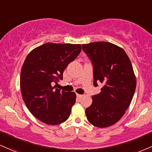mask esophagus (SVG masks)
Listing matches in <instances>:
<instances>
[{
    "label": "esophagus",
    "instance_id": "1",
    "mask_svg": "<svg viewBox=\"0 0 152 152\" xmlns=\"http://www.w3.org/2000/svg\"><path fill=\"white\" fill-rule=\"evenodd\" d=\"M76 96H77V97L79 98V99H80V98L82 97V95H81V94H76Z\"/></svg>",
    "mask_w": 152,
    "mask_h": 152
}]
</instances>
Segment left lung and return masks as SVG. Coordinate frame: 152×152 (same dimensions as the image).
<instances>
[{
    "label": "left lung",
    "mask_w": 152,
    "mask_h": 152,
    "mask_svg": "<svg viewBox=\"0 0 152 152\" xmlns=\"http://www.w3.org/2000/svg\"><path fill=\"white\" fill-rule=\"evenodd\" d=\"M94 67V85L104 84L86 109L89 122L107 128L120 121L131 104L136 86L132 64L124 50L110 42L82 45Z\"/></svg>",
    "instance_id": "obj_1"
}]
</instances>
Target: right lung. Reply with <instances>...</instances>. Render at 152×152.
<instances>
[{"label":"right lung","instance_id":"obj_1","mask_svg":"<svg viewBox=\"0 0 152 152\" xmlns=\"http://www.w3.org/2000/svg\"><path fill=\"white\" fill-rule=\"evenodd\" d=\"M81 50V45L47 42L32 50L21 71L20 88L30 113L48 125L66 121L76 102L75 92L53 86L63 79V71Z\"/></svg>","mask_w":152,"mask_h":152}]
</instances>
